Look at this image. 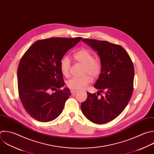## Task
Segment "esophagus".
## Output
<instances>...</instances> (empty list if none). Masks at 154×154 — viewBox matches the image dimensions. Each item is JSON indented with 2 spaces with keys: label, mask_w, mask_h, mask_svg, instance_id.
Listing matches in <instances>:
<instances>
[{
  "label": "esophagus",
  "mask_w": 154,
  "mask_h": 154,
  "mask_svg": "<svg viewBox=\"0 0 154 154\" xmlns=\"http://www.w3.org/2000/svg\"><path fill=\"white\" fill-rule=\"evenodd\" d=\"M71 94L72 95H74V94H75V93H77L78 91H74V90H71Z\"/></svg>",
  "instance_id": "esophagus-1"
}]
</instances>
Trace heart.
Masks as SVG:
<instances>
[{
  "instance_id": "1",
  "label": "heart",
  "mask_w": 154,
  "mask_h": 154,
  "mask_svg": "<svg viewBox=\"0 0 154 154\" xmlns=\"http://www.w3.org/2000/svg\"><path fill=\"white\" fill-rule=\"evenodd\" d=\"M74 60L83 66V74L80 77H72L66 82V86L71 90H80L85 88L92 81V79L98 77L101 72L102 63L99 58L94 57L88 49H82L75 52L72 55ZM71 61L68 56H63L60 61V69L62 74L68 77Z\"/></svg>"
}]
</instances>
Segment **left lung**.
Masks as SVG:
<instances>
[{"label":"left lung","instance_id":"8db88e82","mask_svg":"<svg viewBox=\"0 0 154 154\" xmlns=\"http://www.w3.org/2000/svg\"><path fill=\"white\" fill-rule=\"evenodd\" d=\"M96 51L101 61L102 70L94 88L97 93L87 92L86 101L81 104L84 116L96 124L108 123L125 109L134 90V67L132 61L120 45L107 41L83 39ZM101 92L105 95L98 98Z\"/></svg>","mask_w":154,"mask_h":154}]
</instances>
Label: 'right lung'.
I'll list each match as a JSON object with an SVG mask.
<instances>
[{
    "label": "right lung",
    "instance_id": "add662e5",
    "mask_svg": "<svg viewBox=\"0 0 154 154\" xmlns=\"http://www.w3.org/2000/svg\"><path fill=\"white\" fill-rule=\"evenodd\" d=\"M83 38L51 37L34 42L19 64V95L28 114L41 122H51L62 112L71 95L65 85L60 61ZM55 92L50 94L49 90Z\"/></svg>",
    "mask_w": 154,
    "mask_h": 154
}]
</instances>
